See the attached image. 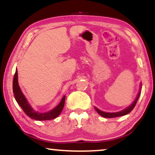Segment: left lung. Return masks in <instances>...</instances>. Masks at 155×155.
Listing matches in <instances>:
<instances>
[{"label":"left lung","mask_w":155,"mask_h":155,"mask_svg":"<svg viewBox=\"0 0 155 155\" xmlns=\"http://www.w3.org/2000/svg\"><path fill=\"white\" fill-rule=\"evenodd\" d=\"M140 91L139 92V94H138V95H137V97L136 98V99H135V101H134V102H133L132 104L131 105V106H130V107H127V109H125L124 110L119 111V112L107 113V112H104V111H102L99 110V109H98L97 108H96V107H95V109H96V110H97V112L101 115V116L105 117V118H114V117L124 116V115H126V114H127L130 113V111H132V109L134 108L135 105H136V104H137V101H138L139 97H140Z\"/></svg>","instance_id":"1"}]
</instances>
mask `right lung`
<instances>
[{
    "mask_svg": "<svg viewBox=\"0 0 155 155\" xmlns=\"http://www.w3.org/2000/svg\"><path fill=\"white\" fill-rule=\"evenodd\" d=\"M13 91L14 94V97L16 101L18 104L19 106L21 107L23 111L25 113L27 116H28L30 118L34 119L35 120L38 121H44V120H51L56 118L58 115L60 114L61 111L63 110L64 107V103H65V96L62 98L61 101L57 107H55L53 110L48 111L46 113H38L37 111H34L31 108V107L29 104L23 94L22 91L19 87L18 83V71L16 68L14 77H13Z\"/></svg>",
    "mask_w": 155,
    "mask_h": 155,
    "instance_id": "1",
    "label": "right lung"
}]
</instances>
